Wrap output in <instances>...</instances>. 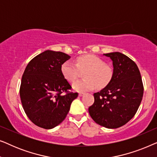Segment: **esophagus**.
<instances>
[{
	"instance_id": "1",
	"label": "esophagus",
	"mask_w": 157,
	"mask_h": 157,
	"mask_svg": "<svg viewBox=\"0 0 157 157\" xmlns=\"http://www.w3.org/2000/svg\"><path fill=\"white\" fill-rule=\"evenodd\" d=\"M83 95H84V94H83V93H79L78 94V96H83Z\"/></svg>"
}]
</instances>
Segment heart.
Wrapping results in <instances>:
<instances>
[{
    "label": "heart",
    "mask_w": 157,
    "mask_h": 157,
    "mask_svg": "<svg viewBox=\"0 0 157 157\" xmlns=\"http://www.w3.org/2000/svg\"><path fill=\"white\" fill-rule=\"evenodd\" d=\"M79 69L86 70L83 74L85 78L75 81L72 84L74 90L79 92L91 91L96 86L98 88L106 86L113 76L112 68L100 58L92 54L77 58L76 64L66 61L61 68L63 77L70 82L78 78Z\"/></svg>",
    "instance_id": "heart-1"
}]
</instances>
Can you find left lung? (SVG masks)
<instances>
[{
  "label": "left lung",
  "instance_id": "1",
  "mask_svg": "<svg viewBox=\"0 0 157 157\" xmlns=\"http://www.w3.org/2000/svg\"><path fill=\"white\" fill-rule=\"evenodd\" d=\"M113 63V76L106 87L94 93V103L89 108L96 124L117 128L134 117L142 100L144 86L136 64L119 52L104 53Z\"/></svg>",
  "mask_w": 157,
  "mask_h": 157
}]
</instances>
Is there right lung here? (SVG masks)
Wrapping results in <instances>:
<instances>
[{"mask_svg":"<svg viewBox=\"0 0 157 157\" xmlns=\"http://www.w3.org/2000/svg\"><path fill=\"white\" fill-rule=\"evenodd\" d=\"M71 58L66 53L45 51L34 57L23 73L20 87L23 108L36 126L51 129L65 119L78 93H68L71 86L61 68ZM66 92L67 94H61Z\"/></svg>","mask_w":157,"mask_h":157,"instance_id":"right-lung-1","label":"right lung"}]
</instances>
